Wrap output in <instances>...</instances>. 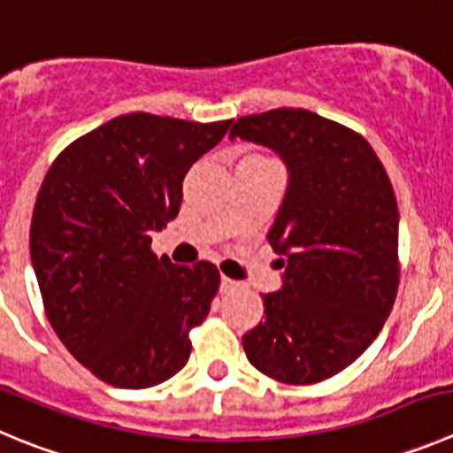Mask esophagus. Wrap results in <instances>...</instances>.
Returning a JSON list of instances; mask_svg holds the SVG:
<instances>
[{"label": "esophagus", "instance_id": "obj_1", "mask_svg": "<svg viewBox=\"0 0 453 453\" xmlns=\"http://www.w3.org/2000/svg\"><path fill=\"white\" fill-rule=\"evenodd\" d=\"M235 288H238V283H235L234 278H226V276L219 278V292L229 294V292H234Z\"/></svg>", "mask_w": 453, "mask_h": 453}]
</instances>
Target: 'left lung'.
Masks as SVG:
<instances>
[{"mask_svg":"<svg viewBox=\"0 0 453 453\" xmlns=\"http://www.w3.org/2000/svg\"><path fill=\"white\" fill-rule=\"evenodd\" d=\"M231 139L285 161L288 190L267 240L285 267L263 294L265 319L242 337L249 362L283 384H317L362 355L400 283L395 193L362 134L308 110L242 116Z\"/></svg>","mask_w":453,"mask_h":453,"instance_id":"left-lung-1","label":"left lung"}]
</instances>
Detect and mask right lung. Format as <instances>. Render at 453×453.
<instances>
[{
    "label": "right lung",
    "instance_id": "obj_1",
    "mask_svg": "<svg viewBox=\"0 0 453 453\" xmlns=\"http://www.w3.org/2000/svg\"><path fill=\"white\" fill-rule=\"evenodd\" d=\"M231 121L116 116L58 155L35 199L31 260L49 323L85 368L148 388L186 366L219 272L157 258L152 231L175 219L190 165Z\"/></svg>",
    "mask_w": 453,
    "mask_h": 453
}]
</instances>
